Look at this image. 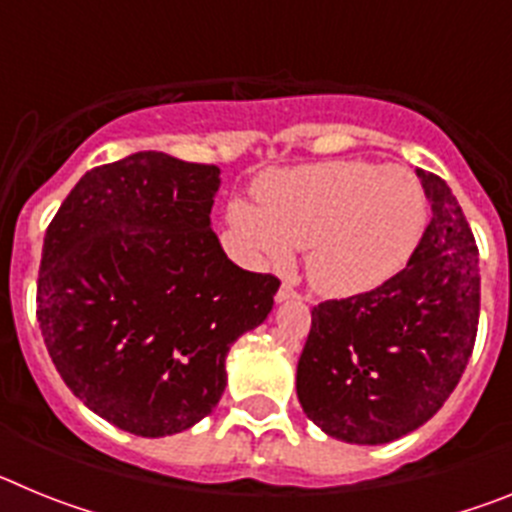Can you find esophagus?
Segmentation results:
<instances>
[{
	"mask_svg": "<svg viewBox=\"0 0 512 512\" xmlns=\"http://www.w3.org/2000/svg\"><path fill=\"white\" fill-rule=\"evenodd\" d=\"M297 297H300V292H297V289L292 287V284H282V287H279V292H277V302L297 300Z\"/></svg>",
	"mask_w": 512,
	"mask_h": 512,
	"instance_id": "34e87169",
	"label": "esophagus"
}]
</instances>
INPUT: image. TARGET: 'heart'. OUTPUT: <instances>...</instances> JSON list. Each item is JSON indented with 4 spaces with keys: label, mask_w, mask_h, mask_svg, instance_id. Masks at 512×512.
<instances>
[{
    "label": "heart",
    "mask_w": 512,
    "mask_h": 512,
    "mask_svg": "<svg viewBox=\"0 0 512 512\" xmlns=\"http://www.w3.org/2000/svg\"><path fill=\"white\" fill-rule=\"evenodd\" d=\"M259 207L233 202L228 223L261 269L292 264L307 248V279L328 297L377 289L408 264L425 223L418 179L402 166L328 161L271 171L256 184Z\"/></svg>",
    "instance_id": "b5f03b06"
}]
</instances>
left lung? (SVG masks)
Here are the masks:
<instances>
[{
  "label": "left lung",
  "instance_id": "left-lung-1",
  "mask_svg": "<svg viewBox=\"0 0 512 512\" xmlns=\"http://www.w3.org/2000/svg\"><path fill=\"white\" fill-rule=\"evenodd\" d=\"M431 223L408 266L372 292L312 307L297 397L312 423L346 443L408 436L449 400L479 323V251L441 176L418 169Z\"/></svg>",
  "mask_w": 512,
  "mask_h": 512
}]
</instances>
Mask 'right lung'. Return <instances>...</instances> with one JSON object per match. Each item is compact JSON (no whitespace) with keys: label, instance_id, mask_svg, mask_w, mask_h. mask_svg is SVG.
I'll list each match as a JSON object with an SVG mask.
<instances>
[{"label":"right lung","instance_id":"obj_1","mask_svg":"<svg viewBox=\"0 0 512 512\" xmlns=\"http://www.w3.org/2000/svg\"><path fill=\"white\" fill-rule=\"evenodd\" d=\"M220 169L140 151L81 176L45 230L38 323L71 392L135 436L182 433L225 392V356L279 279L210 228Z\"/></svg>","mask_w":512,"mask_h":512}]
</instances>
